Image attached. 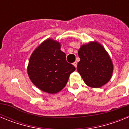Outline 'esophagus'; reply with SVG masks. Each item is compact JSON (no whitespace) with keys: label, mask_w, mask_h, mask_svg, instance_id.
Returning a JSON list of instances; mask_svg holds the SVG:
<instances>
[{"label":"esophagus","mask_w":129,"mask_h":129,"mask_svg":"<svg viewBox=\"0 0 129 129\" xmlns=\"http://www.w3.org/2000/svg\"><path fill=\"white\" fill-rule=\"evenodd\" d=\"M73 64H74V66L75 67H77V61H75L74 62H73Z\"/></svg>","instance_id":"esophagus-1"}]
</instances>
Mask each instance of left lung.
<instances>
[{
  "label": "left lung",
  "mask_w": 129,
  "mask_h": 129,
  "mask_svg": "<svg viewBox=\"0 0 129 129\" xmlns=\"http://www.w3.org/2000/svg\"><path fill=\"white\" fill-rule=\"evenodd\" d=\"M80 61L77 70L85 83L92 88H100L109 82L113 64L104 48L96 43L83 45L78 52Z\"/></svg>",
  "instance_id": "obj_1"
}]
</instances>
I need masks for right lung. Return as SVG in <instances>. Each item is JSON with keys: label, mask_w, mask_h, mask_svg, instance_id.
<instances>
[{"label": "right lung", "mask_w": 129, "mask_h": 129, "mask_svg": "<svg viewBox=\"0 0 129 129\" xmlns=\"http://www.w3.org/2000/svg\"><path fill=\"white\" fill-rule=\"evenodd\" d=\"M75 70L74 66L67 61L60 44L50 39L33 52L28 74L31 81L40 90L55 94L66 86L70 75Z\"/></svg>", "instance_id": "obj_1"}]
</instances>
